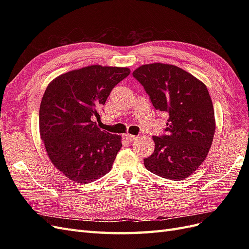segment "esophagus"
Returning <instances> with one entry per match:
<instances>
[{
  "label": "esophagus",
  "instance_id": "34e87169",
  "mask_svg": "<svg viewBox=\"0 0 249 249\" xmlns=\"http://www.w3.org/2000/svg\"><path fill=\"white\" fill-rule=\"evenodd\" d=\"M125 139L129 140V141H134V140L137 139V136H135V135H131V134H126Z\"/></svg>",
  "mask_w": 249,
  "mask_h": 249
}]
</instances>
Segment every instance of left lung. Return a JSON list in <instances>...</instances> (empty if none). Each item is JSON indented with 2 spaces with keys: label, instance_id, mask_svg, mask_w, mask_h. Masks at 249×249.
<instances>
[{
  "label": "left lung",
  "instance_id": "8db88e82",
  "mask_svg": "<svg viewBox=\"0 0 249 249\" xmlns=\"http://www.w3.org/2000/svg\"><path fill=\"white\" fill-rule=\"evenodd\" d=\"M133 77L144 88L156 110L168 116L162 136H153L155 150L144 165L155 175L182 180L205 161L215 133V116L206 85L178 66L142 65Z\"/></svg>",
  "mask_w": 249,
  "mask_h": 249
}]
</instances>
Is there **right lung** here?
<instances>
[{
	"instance_id": "right-lung-1",
	"label": "right lung",
	"mask_w": 249,
	"mask_h": 249,
	"mask_svg": "<svg viewBox=\"0 0 249 249\" xmlns=\"http://www.w3.org/2000/svg\"><path fill=\"white\" fill-rule=\"evenodd\" d=\"M127 67L91 65L53 80L39 109L40 137L54 166L73 182L89 184L111 170L122 137L94 122Z\"/></svg>"
}]
</instances>
